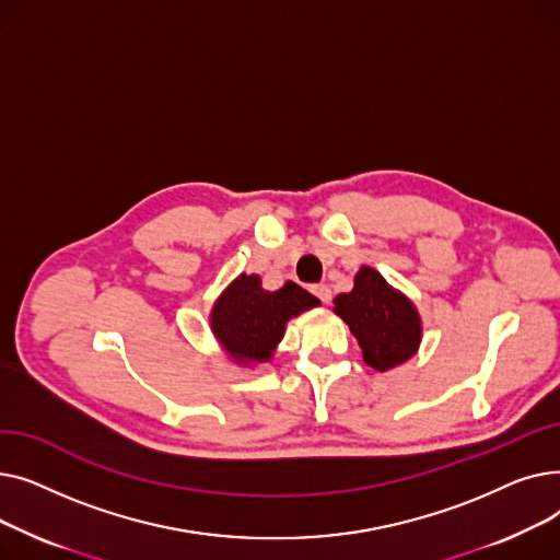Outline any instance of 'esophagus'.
<instances>
[{"label": "esophagus", "mask_w": 560, "mask_h": 560, "mask_svg": "<svg viewBox=\"0 0 560 560\" xmlns=\"http://www.w3.org/2000/svg\"><path fill=\"white\" fill-rule=\"evenodd\" d=\"M311 292H313V295H315L322 304H329V302H331V288H329L327 283H317V285H313V288H311Z\"/></svg>", "instance_id": "esophagus-1"}]
</instances>
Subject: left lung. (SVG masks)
I'll use <instances>...</instances> for the list:
<instances>
[{"label": "left lung", "instance_id": "8db88e82", "mask_svg": "<svg viewBox=\"0 0 560 560\" xmlns=\"http://www.w3.org/2000/svg\"><path fill=\"white\" fill-rule=\"evenodd\" d=\"M334 304L357 336L370 368L386 372L416 354L422 338L418 311L376 270L361 268L354 290L342 292Z\"/></svg>", "mask_w": 560, "mask_h": 560}]
</instances>
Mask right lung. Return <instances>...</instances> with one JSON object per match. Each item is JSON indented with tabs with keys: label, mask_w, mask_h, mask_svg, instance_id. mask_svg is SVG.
Instances as JSON below:
<instances>
[{
	"label": "right lung",
	"mask_w": 560,
	"mask_h": 560,
	"mask_svg": "<svg viewBox=\"0 0 560 560\" xmlns=\"http://www.w3.org/2000/svg\"><path fill=\"white\" fill-rule=\"evenodd\" d=\"M317 304L319 300L292 281L270 292L256 275H241L215 302L211 327L235 361H268L283 338L285 322Z\"/></svg>",
	"instance_id": "1"
}]
</instances>
